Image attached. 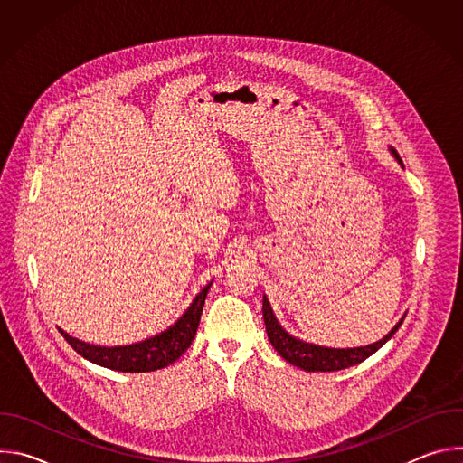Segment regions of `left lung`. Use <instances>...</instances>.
I'll use <instances>...</instances> for the list:
<instances>
[{
    "label": "left lung",
    "mask_w": 463,
    "mask_h": 463,
    "mask_svg": "<svg viewBox=\"0 0 463 463\" xmlns=\"http://www.w3.org/2000/svg\"><path fill=\"white\" fill-rule=\"evenodd\" d=\"M390 152L403 166L398 152H395L393 148H390ZM261 313H263L266 332H268V337H269L273 348L288 363H291L293 366H298L306 372H337V370H345L348 366H355V364L363 363L364 359H368L372 354H375L395 332H398V327L403 324V318H402L381 341H377L373 345H366V346H359V348H326V346L300 341V339L293 337L291 334H288L286 329L279 324L266 295H263Z\"/></svg>",
    "instance_id": "left-lung-1"
}]
</instances>
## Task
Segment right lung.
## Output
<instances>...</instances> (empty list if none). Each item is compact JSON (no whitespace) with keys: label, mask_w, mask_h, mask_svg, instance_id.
<instances>
[{"label":"right lung","mask_w":463,"mask_h":463,"mask_svg":"<svg viewBox=\"0 0 463 463\" xmlns=\"http://www.w3.org/2000/svg\"><path fill=\"white\" fill-rule=\"evenodd\" d=\"M211 286L213 282H209L200 293H197L188 309L170 327H166L165 332L141 343L126 346H97L71 337L70 334H65L61 327H58V332L79 355L99 366L131 373L154 372L172 364L190 348Z\"/></svg>","instance_id":"obj_1"}]
</instances>
